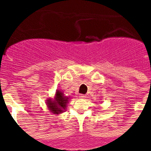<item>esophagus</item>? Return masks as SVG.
<instances>
[{
    "label": "esophagus",
    "mask_w": 151,
    "mask_h": 151,
    "mask_svg": "<svg viewBox=\"0 0 151 151\" xmlns=\"http://www.w3.org/2000/svg\"><path fill=\"white\" fill-rule=\"evenodd\" d=\"M79 97H81V98H85V94H80V95H79Z\"/></svg>",
    "instance_id": "obj_1"
}]
</instances>
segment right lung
<instances>
[{
	"mask_svg": "<svg viewBox=\"0 0 151 151\" xmlns=\"http://www.w3.org/2000/svg\"><path fill=\"white\" fill-rule=\"evenodd\" d=\"M48 107L52 113L58 114L60 113L63 112L68 102V97H64L60 91H57L55 99L54 101L48 100Z\"/></svg>",
	"mask_w": 151,
	"mask_h": 151,
	"instance_id": "obj_1",
	"label": "right lung"
}]
</instances>
